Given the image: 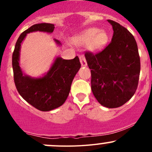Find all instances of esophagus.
<instances>
[{
    "instance_id": "34e87169",
    "label": "esophagus",
    "mask_w": 152,
    "mask_h": 152,
    "mask_svg": "<svg viewBox=\"0 0 152 152\" xmlns=\"http://www.w3.org/2000/svg\"><path fill=\"white\" fill-rule=\"evenodd\" d=\"M79 59H80L81 64H82V66H87V61H86L85 55L81 54L80 56H79Z\"/></svg>"
}]
</instances>
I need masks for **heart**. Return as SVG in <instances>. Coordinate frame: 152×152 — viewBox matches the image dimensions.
<instances>
[{"mask_svg": "<svg viewBox=\"0 0 152 152\" xmlns=\"http://www.w3.org/2000/svg\"><path fill=\"white\" fill-rule=\"evenodd\" d=\"M75 42L79 45L89 44V48L92 50L97 51L105 46L108 42V35L105 31L99 30L97 28H90L78 36Z\"/></svg>", "mask_w": 152, "mask_h": 152, "instance_id": "1", "label": "heart"}]
</instances>
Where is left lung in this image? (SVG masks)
Here are the masks:
<instances>
[{
  "label": "left lung",
  "mask_w": 152,
  "mask_h": 152,
  "mask_svg": "<svg viewBox=\"0 0 152 152\" xmlns=\"http://www.w3.org/2000/svg\"><path fill=\"white\" fill-rule=\"evenodd\" d=\"M113 28L111 42L101 51H86L91 69V89L102 106L117 108L126 103L137 88L140 60L134 36L121 25L108 20Z\"/></svg>",
  "instance_id": "obj_1"
}]
</instances>
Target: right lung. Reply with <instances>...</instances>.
<instances>
[{
  "label": "right lung",
  "instance_id": "1",
  "mask_svg": "<svg viewBox=\"0 0 152 152\" xmlns=\"http://www.w3.org/2000/svg\"><path fill=\"white\" fill-rule=\"evenodd\" d=\"M54 25L50 23L35 24L20 35L12 53L14 82L17 90L23 99L40 111H50L60 107L66 101L72 82L81 67L77 56L73 59L57 57L48 73L42 78L32 79L23 73L19 66L20 44L28 33L46 31L51 33ZM60 45V42L54 39Z\"/></svg>",
  "mask_w": 152,
  "mask_h": 152
}]
</instances>
